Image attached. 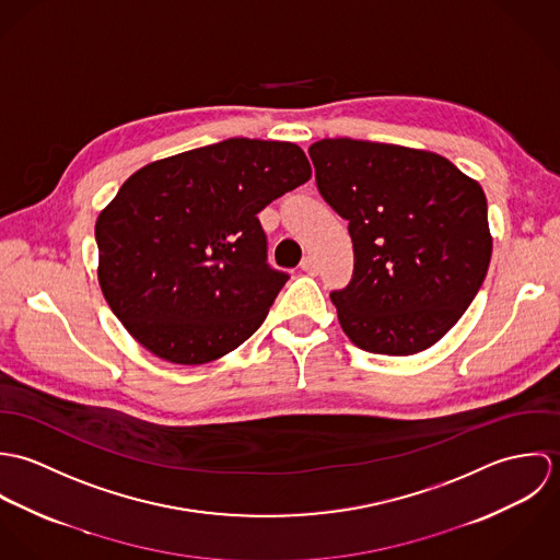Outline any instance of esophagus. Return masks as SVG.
Here are the masks:
<instances>
[{"label": "esophagus", "mask_w": 560, "mask_h": 560, "mask_svg": "<svg viewBox=\"0 0 560 560\" xmlns=\"http://www.w3.org/2000/svg\"><path fill=\"white\" fill-rule=\"evenodd\" d=\"M300 267H302V271H306V273H311V276L317 273V260H315L313 256H306Z\"/></svg>", "instance_id": "34e87169"}]
</instances>
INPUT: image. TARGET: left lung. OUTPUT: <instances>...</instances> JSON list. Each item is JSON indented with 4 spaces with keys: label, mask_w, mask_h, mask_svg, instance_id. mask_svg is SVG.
<instances>
[{
    "label": "left lung",
    "mask_w": 560,
    "mask_h": 560,
    "mask_svg": "<svg viewBox=\"0 0 560 560\" xmlns=\"http://www.w3.org/2000/svg\"><path fill=\"white\" fill-rule=\"evenodd\" d=\"M308 153L320 196L353 241V278L329 295L342 331L371 353L433 347L468 311L489 267L482 187L420 149L327 138Z\"/></svg>",
    "instance_id": "left-lung-1"
}]
</instances>
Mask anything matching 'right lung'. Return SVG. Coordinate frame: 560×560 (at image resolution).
I'll return each instance as SVG.
<instances>
[{
    "label": "right lung",
    "instance_id": "right-lung-1",
    "mask_svg": "<svg viewBox=\"0 0 560 560\" xmlns=\"http://www.w3.org/2000/svg\"><path fill=\"white\" fill-rule=\"evenodd\" d=\"M313 176L293 142L231 138L133 172L98 213V284L153 355L213 362L245 342L289 280L258 213Z\"/></svg>",
    "mask_w": 560,
    "mask_h": 560
}]
</instances>
